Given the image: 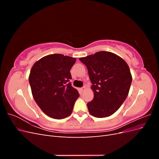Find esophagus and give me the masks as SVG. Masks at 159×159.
I'll list each match as a JSON object with an SVG mask.
<instances>
[{"mask_svg": "<svg viewBox=\"0 0 159 159\" xmlns=\"http://www.w3.org/2000/svg\"><path fill=\"white\" fill-rule=\"evenodd\" d=\"M85 89H86L85 86H83L82 88H80V92H81V93H83L84 91H85Z\"/></svg>", "mask_w": 159, "mask_h": 159, "instance_id": "esophagus-1", "label": "esophagus"}]
</instances>
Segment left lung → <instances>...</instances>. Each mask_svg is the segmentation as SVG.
<instances>
[{
	"instance_id": "8db88e82",
	"label": "left lung",
	"mask_w": 159,
	"mask_h": 159,
	"mask_svg": "<svg viewBox=\"0 0 159 159\" xmlns=\"http://www.w3.org/2000/svg\"><path fill=\"white\" fill-rule=\"evenodd\" d=\"M80 60L88 71L94 92L87 105L93 117L103 118L113 114L126 99L132 77L127 64L121 57L101 51Z\"/></svg>"
}]
</instances>
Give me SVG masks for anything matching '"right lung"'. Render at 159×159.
<instances>
[{
	"label": "right lung",
	"instance_id": "add662e5",
	"mask_svg": "<svg viewBox=\"0 0 159 159\" xmlns=\"http://www.w3.org/2000/svg\"><path fill=\"white\" fill-rule=\"evenodd\" d=\"M76 59L63 54H50L34 64L29 75L36 103L48 116L61 119L71 113L78 90L70 82V70Z\"/></svg>",
	"mask_w": 159,
	"mask_h": 159
}]
</instances>
